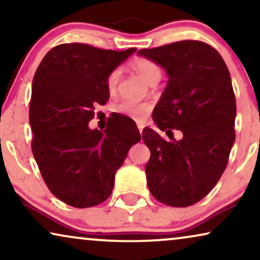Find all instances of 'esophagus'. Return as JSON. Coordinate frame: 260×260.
<instances>
[{
  "instance_id": "1",
  "label": "esophagus",
  "mask_w": 260,
  "mask_h": 260,
  "mask_svg": "<svg viewBox=\"0 0 260 260\" xmlns=\"http://www.w3.org/2000/svg\"><path fill=\"white\" fill-rule=\"evenodd\" d=\"M137 126H138V130H140V133L142 134V131H143V125H142V124H137Z\"/></svg>"
}]
</instances>
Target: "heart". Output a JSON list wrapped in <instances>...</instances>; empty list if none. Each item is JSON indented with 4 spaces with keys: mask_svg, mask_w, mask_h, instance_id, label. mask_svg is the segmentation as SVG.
<instances>
[{
    "mask_svg": "<svg viewBox=\"0 0 260 260\" xmlns=\"http://www.w3.org/2000/svg\"><path fill=\"white\" fill-rule=\"evenodd\" d=\"M134 67L138 72V74H140V76L143 78L149 85L157 84L158 81L161 80V77H162L161 67L150 59L140 58L135 60ZM119 77H120V72L118 70H115L108 78V83L106 84H108V90L111 94L115 93L117 90ZM113 110H115L117 113H120V115L129 117V118H133L135 120H137V122H143V120L147 118V116L149 115L150 106L148 104H144V103H138L135 101H130V99H125V101H122L117 105H115Z\"/></svg>",
    "mask_w": 260,
    "mask_h": 260,
    "instance_id": "1",
    "label": "heart"
}]
</instances>
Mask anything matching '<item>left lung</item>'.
<instances>
[{"mask_svg": "<svg viewBox=\"0 0 260 260\" xmlns=\"http://www.w3.org/2000/svg\"><path fill=\"white\" fill-rule=\"evenodd\" d=\"M137 54L163 67L169 78L152 112L156 126L169 140L150 127L142 135L151 152L145 166L149 190L162 204L188 207L218 183L236 140L229 69L216 49L197 40L140 49ZM173 129L183 133L181 140L173 138Z\"/></svg>", "mask_w": 260, "mask_h": 260, "instance_id": "left-lung-1", "label": "left lung"}]
</instances>
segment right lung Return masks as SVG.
<instances>
[{
	"label": "right lung",
	"instance_id": "obj_1",
	"mask_svg": "<svg viewBox=\"0 0 260 260\" xmlns=\"http://www.w3.org/2000/svg\"><path fill=\"white\" fill-rule=\"evenodd\" d=\"M135 52L62 44L45 55L35 72L31 151L48 189L76 208L97 206L111 195L116 172L141 141L136 124L123 116L104 131L88 127L93 105L109 101V76Z\"/></svg>",
	"mask_w": 260,
	"mask_h": 260
}]
</instances>
